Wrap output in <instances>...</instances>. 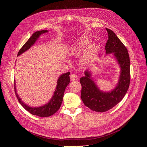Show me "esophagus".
I'll use <instances>...</instances> for the list:
<instances>
[{"label":"esophagus","mask_w":147,"mask_h":147,"mask_svg":"<svg viewBox=\"0 0 147 147\" xmlns=\"http://www.w3.org/2000/svg\"><path fill=\"white\" fill-rule=\"evenodd\" d=\"M70 80L72 81H75V80H77L78 77H77V75L72 74H71L70 75Z\"/></svg>","instance_id":"esophagus-1"}]
</instances>
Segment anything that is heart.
<instances>
[{
	"label": "heart",
	"mask_w": 147,
	"mask_h": 147,
	"mask_svg": "<svg viewBox=\"0 0 147 147\" xmlns=\"http://www.w3.org/2000/svg\"><path fill=\"white\" fill-rule=\"evenodd\" d=\"M89 41L87 38H83L80 40V41L75 43L72 45L70 47V51L72 53H77L82 50L84 47H85L87 44H88ZM97 45L96 44H92V45L88 47L86 50L84 51L80 57V60L83 63L87 62L91 60L93 56H94L96 51H97Z\"/></svg>",
	"instance_id": "b5f03b06"
}]
</instances>
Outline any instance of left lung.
Instances as JSON below:
<instances>
[{
  "label": "left lung",
  "instance_id": "1",
  "mask_svg": "<svg viewBox=\"0 0 147 147\" xmlns=\"http://www.w3.org/2000/svg\"><path fill=\"white\" fill-rule=\"evenodd\" d=\"M109 38L105 47L106 54L112 53L121 68L116 87L109 92L100 90L91 77L88 70L80 82L82 84L81 99L89 109L97 112H104L112 109L126 94L130 84V59L126 47L113 31L106 28Z\"/></svg>",
  "mask_w": 147,
  "mask_h": 147
}]
</instances>
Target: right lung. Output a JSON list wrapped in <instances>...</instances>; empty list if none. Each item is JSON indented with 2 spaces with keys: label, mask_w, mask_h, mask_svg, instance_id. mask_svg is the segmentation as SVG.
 I'll return each instance as SVG.
<instances>
[{
  "label": "right lung",
  "mask_w": 147,
  "mask_h": 147,
  "mask_svg": "<svg viewBox=\"0 0 147 147\" xmlns=\"http://www.w3.org/2000/svg\"><path fill=\"white\" fill-rule=\"evenodd\" d=\"M48 32V31L47 30H42L34 32L32 35V36L29 38L28 40L25 43L24 45L20 49V50L19 51L18 53V56L21 55L22 53H23L26 51L29 50L34 45L35 42H36L37 38H38V37H40V35ZM69 75L70 72H68L62 74L59 77L58 80H57V85L56 87V90L54 92V94H53V96L51 97V100L49 101L48 103L42 107H32L28 106V105L24 104L23 101H22V100L20 99L18 94H17L15 82L14 88L17 99L18 100L21 105L32 115H36V116L40 117H48L51 116L52 115L55 114L61 107L65 88L67 86L69 83H70Z\"/></svg>",
  "instance_id": "right-lung-1"
}]
</instances>
